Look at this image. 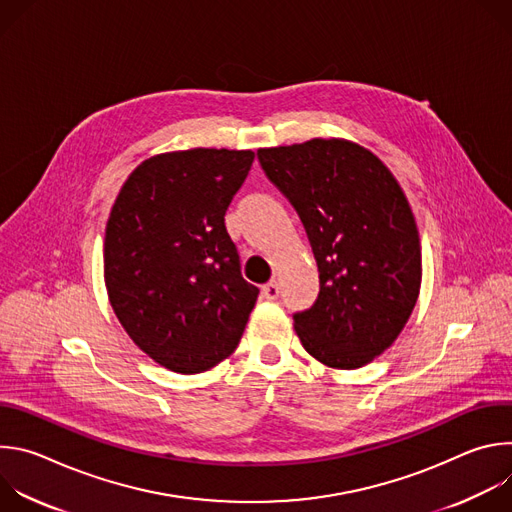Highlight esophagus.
Returning a JSON list of instances; mask_svg holds the SVG:
<instances>
[{"label":"esophagus","instance_id":"esophagus-1","mask_svg":"<svg viewBox=\"0 0 512 512\" xmlns=\"http://www.w3.org/2000/svg\"><path fill=\"white\" fill-rule=\"evenodd\" d=\"M261 296L265 298V300H277L279 298V283L277 281H269V283H265L263 287H261Z\"/></svg>","mask_w":512,"mask_h":512}]
</instances>
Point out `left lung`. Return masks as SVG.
Wrapping results in <instances>:
<instances>
[{"instance_id":"left-lung-1","label":"left lung","mask_w":512,"mask_h":512,"mask_svg":"<svg viewBox=\"0 0 512 512\" xmlns=\"http://www.w3.org/2000/svg\"><path fill=\"white\" fill-rule=\"evenodd\" d=\"M257 158L296 208L320 271L318 300L294 314L296 332L326 367L360 369L397 340L419 296L411 206L391 170L346 139L261 148Z\"/></svg>"}]
</instances>
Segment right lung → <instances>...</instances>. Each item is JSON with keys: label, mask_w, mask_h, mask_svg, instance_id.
Returning a JSON list of instances; mask_svg holds the SVG:
<instances>
[{"label": "right lung", "mask_w": 512, "mask_h": 512, "mask_svg": "<svg viewBox=\"0 0 512 512\" xmlns=\"http://www.w3.org/2000/svg\"><path fill=\"white\" fill-rule=\"evenodd\" d=\"M251 150L160 154L125 180L105 229V285L129 338L162 367L194 375L237 348L259 289L241 275L225 212Z\"/></svg>", "instance_id": "add662e5"}]
</instances>
